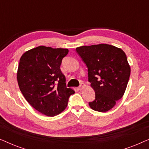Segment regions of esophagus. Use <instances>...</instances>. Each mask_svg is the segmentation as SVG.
<instances>
[{
    "instance_id": "esophagus-1",
    "label": "esophagus",
    "mask_w": 149,
    "mask_h": 149,
    "mask_svg": "<svg viewBox=\"0 0 149 149\" xmlns=\"http://www.w3.org/2000/svg\"><path fill=\"white\" fill-rule=\"evenodd\" d=\"M85 86V84L84 83H81V85H79V90H82V89H83V87Z\"/></svg>"
}]
</instances>
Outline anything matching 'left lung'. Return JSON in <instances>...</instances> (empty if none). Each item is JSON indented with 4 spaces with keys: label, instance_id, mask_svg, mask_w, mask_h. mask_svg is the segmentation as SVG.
I'll return each instance as SVG.
<instances>
[{
    "label": "left lung",
    "instance_id": "8db88e82",
    "mask_svg": "<svg viewBox=\"0 0 149 149\" xmlns=\"http://www.w3.org/2000/svg\"><path fill=\"white\" fill-rule=\"evenodd\" d=\"M76 52L86 64L88 81L95 93L89 107L102 113L113 109L123 97L130 76L125 52L108 44L81 46Z\"/></svg>",
    "mask_w": 149,
    "mask_h": 149
}]
</instances>
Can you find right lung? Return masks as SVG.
I'll return each mask as SVG.
<instances>
[{
	"mask_svg": "<svg viewBox=\"0 0 149 149\" xmlns=\"http://www.w3.org/2000/svg\"><path fill=\"white\" fill-rule=\"evenodd\" d=\"M68 49L39 46L24 53L20 58L17 79L20 91L36 111L54 117L64 111L74 93L67 88L60 70Z\"/></svg>",
	"mask_w": 149,
	"mask_h": 149,
	"instance_id": "add662e5",
	"label": "right lung"
}]
</instances>
